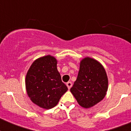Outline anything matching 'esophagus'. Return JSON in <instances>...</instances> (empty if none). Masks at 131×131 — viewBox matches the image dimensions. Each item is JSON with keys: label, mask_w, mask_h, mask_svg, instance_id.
Returning <instances> with one entry per match:
<instances>
[{"label": "esophagus", "mask_w": 131, "mask_h": 131, "mask_svg": "<svg viewBox=\"0 0 131 131\" xmlns=\"http://www.w3.org/2000/svg\"><path fill=\"white\" fill-rule=\"evenodd\" d=\"M66 85L67 86H68V89H70L71 86H72V83H71V82H68V83H66Z\"/></svg>", "instance_id": "1"}]
</instances>
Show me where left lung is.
<instances>
[{
    "instance_id": "8db88e82",
    "label": "left lung",
    "mask_w": 131,
    "mask_h": 131,
    "mask_svg": "<svg viewBox=\"0 0 131 131\" xmlns=\"http://www.w3.org/2000/svg\"><path fill=\"white\" fill-rule=\"evenodd\" d=\"M107 86L108 79L102 65L87 57L80 62L77 80L70 91L80 106L89 108L103 100Z\"/></svg>"
}]
</instances>
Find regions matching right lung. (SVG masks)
Masks as SVG:
<instances>
[{"instance_id": "1", "label": "right lung", "mask_w": 131, "mask_h": 131, "mask_svg": "<svg viewBox=\"0 0 131 131\" xmlns=\"http://www.w3.org/2000/svg\"><path fill=\"white\" fill-rule=\"evenodd\" d=\"M27 95L36 105L51 109L68 91L57 69V60L48 55L35 60L25 78Z\"/></svg>"}]
</instances>
